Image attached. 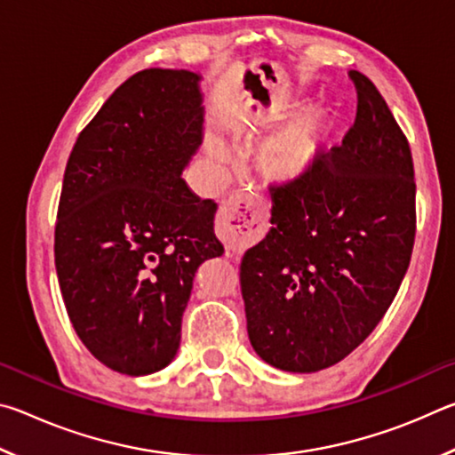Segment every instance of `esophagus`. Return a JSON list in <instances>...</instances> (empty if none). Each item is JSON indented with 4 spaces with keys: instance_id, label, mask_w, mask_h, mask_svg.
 <instances>
[{
    "instance_id": "obj_1",
    "label": "esophagus",
    "mask_w": 455,
    "mask_h": 455,
    "mask_svg": "<svg viewBox=\"0 0 455 455\" xmlns=\"http://www.w3.org/2000/svg\"><path fill=\"white\" fill-rule=\"evenodd\" d=\"M267 228L268 209L260 200L235 196L219 212L217 235L233 252H243L259 243Z\"/></svg>"
}]
</instances>
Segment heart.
<instances>
[{"instance_id": "obj_1", "label": "heart", "mask_w": 455, "mask_h": 455, "mask_svg": "<svg viewBox=\"0 0 455 455\" xmlns=\"http://www.w3.org/2000/svg\"><path fill=\"white\" fill-rule=\"evenodd\" d=\"M323 124L319 118L309 116L297 120L295 124L284 128L283 132L275 134L271 140H267L257 154L259 166L271 179L291 180L301 176L309 164L313 163L315 154L321 146ZM211 154L217 160L227 156L225 148L219 140H211Z\"/></svg>"}]
</instances>
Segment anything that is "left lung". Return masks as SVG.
I'll list each match as a JSON object with an SVG mask.
<instances>
[{
	"label": "left lung",
	"mask_w": 455,
	"mask_h": 455,
	"mask_svg": "<svg viewBox=\"0 0 455 455\" xmlns=\"http://www.w3.org/2000/svg\"><path fill=\"white\" fill-rule=\"evenodd\" d=\"M349 76L355 124L309 171L268 187L273 228L241 260L251 345L283 371H319L359 347L411 260L410 142L375 84Z\"/></svg>",
	"instance_id": "left-lung-1"
}]
</instances>
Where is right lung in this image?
<instances>
[{"mask_svg": "<svg viewBox=\"0 0 455 455\" xmlns=\"http://www.w3.org/2000/svg\"><path fill=\"white\" fill-rule=\"evenodd\" d=\"M200 76L150 68L122 84L68 158L53 257L76 333L124 375L166 367L196 268L220 257L217 203L182 179L203 142Z\"/></svg>", "mask_w": 455, "mask_h": 455, "instance_id": "add662e5", "label": "right lung"}]
</instances>
